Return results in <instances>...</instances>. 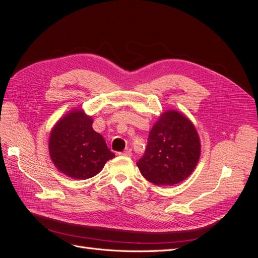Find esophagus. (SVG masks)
<instances>
[{
    "instance_id": "1",
    "label": "esophagus",
    "mask_w": 258,
    "mask_h": 258,
    "mask_svg": "<svg viewBox=\"0 0 258 258\" xmlns=\"http://www.w3.org/2000/svg\"><path fill=\"white\" fill-rule=\"evenodd\" d=\"M118 154L121 155V156H127V157H130V156L132 155L131 151H124V152H121V153H118Z\"/></svg>"
}]
</instances>
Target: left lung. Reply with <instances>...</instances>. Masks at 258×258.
I'll return each instance as SVG.
<instances>
[{"label":"left lung","mask_w":258,"mask_h":258,"mask_svg":"<svg viewBox=\"0 0 258 258\" xmlns=\"http://www.w3.org/2000/svg\"><path fill=\"white\" fill-rule=\"evenodd\" d=\"M200 139L192 122L177 111L162 113L150 131L146 151L137 162L155 185H174L188 177L200 157Z\"/></svg>","instance_id":"1"}]
</instances>
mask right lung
Listing matches in <instances>:
<instances>
[{"mask_svg":"<svg viewBox=\"0 0 258 258\" xmlns=\"http://www.w3.org/2000/svg\"><path fill=\"white\" fill-rule=\"evenodd\" d=\"M91 116L83 110L70 111L50 131L49 154L60 172L75 179L97 175L115 157L103 137L92 129Z\"/></svg>","mask_w":258,"mask_h":258,"instance_id":"obj_1","label":"right lung"}]
</instances>
